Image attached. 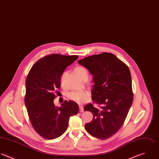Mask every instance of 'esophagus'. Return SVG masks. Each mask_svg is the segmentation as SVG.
<instances>
[{
    "label": "esophagus",
    "mask_w": 159,
    "mask_h": 159,
    "mask_svg": "<svg viewBox=\"0 0 159 159\" xmlns=\"http://www.w3.org/2000/svg\"><path fill=\"white\" fill-rule=\"evenodd\" d=\"M79 107H80V113H81V112H83L84 111V108H83V106H79Z\"/></svg>",
    "instance_id": "obj_1"
}]
</instances>
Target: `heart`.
Masks as SVG:
<instances>
[{"instance_id": "obj_1", "label": "heart", "mask_w": 159, "mask_h": 159, "mask_svg": "<svg viewBox=\"0 0 159 159\" xmlns=\"http://www.w3.org/2000/svg\"><path fill=\"white\" fill-rule=\"evenodd\" d=\"M75 71L76 75L81 79L84 78H88V71L87 69L81 66H76L75 69ZM88 96V93L86 91H72L67 94V97L69 99L76 102L77 103H83L84 102Z\"/></svg>"}]
</instances>
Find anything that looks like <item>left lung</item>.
<instances>
[{"label":"left lung","mask_w":159,"mask_h":159,"mask_svg":"<svg viewBox=\"0 0 159 159\" xmlns=\"http://www.w3.org/2000/svg\"><path fill=\"white\" fill-rule=\"evenodd\" d=\"M93 75L92 100L99 108L88 104L84 111L93 114V120L85 124L92 136L106 139L121 127L132 105L133 93L128 66L115 55L100 53L78 61Z\"/></svg>","instance_id":"obj_1"}]
</instances>
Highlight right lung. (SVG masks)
Segmentation results:
<instances>
[{
  "label": "right lung",
  "instance_id": "obj_1",
  "mask_svg": "<svg viewBox=\"0 0 159 159\" xmlns=\"http://www.w3.org/2000/svg\"><path fill=\"white\" fill-rule=\"evenodd\" d=\"M78 58L57 53L46 55L36 62L26 78L25 103L29 118L36 133L46 139L62 135L70 117L78 113L74 101H65L59 107L53 104L54 93L61 86V76Z\"/></svg>",
  "mask_w": 159,
  "mask_h": 159
}]
</instances>
